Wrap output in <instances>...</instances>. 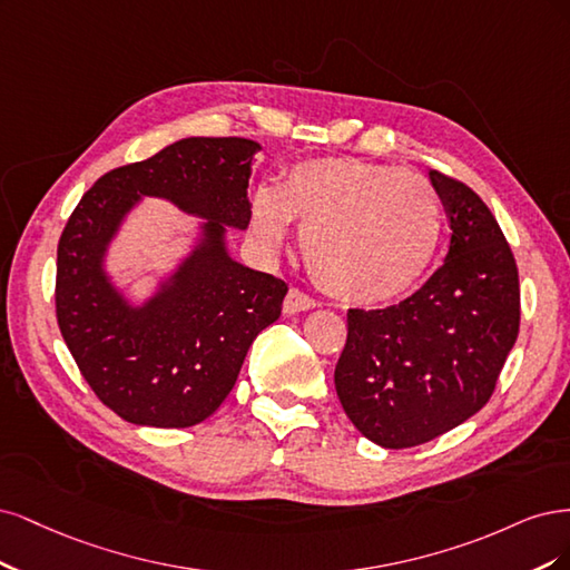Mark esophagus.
Wrapping results in <instances>:
<instances>
[{"label":"esophagus","instance_id":"1","mask_svg":"<svg viewBox=\"0 0 570 570\" xmlns=\"http://www.w3.org/2000/svg\"><path fill=\"white\" fill-rule=\"evenodd\" d=\"M315 305H317L315 298L307 296V293L301 291V288H291L286 293V298H284V312H286V315H296V312L309 309V307H315Z\"/></svg>","mask_w":570,"mask_h":570}]
</instances>
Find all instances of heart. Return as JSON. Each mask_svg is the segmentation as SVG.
<instances>
[{
  "instance_id": "heart-1",
  "label": "heart",
  "mask_w": 570,
  "mask_h": 570,
  "mask_svg": "<svg viewBox=\"0 0 570 570\" xmlns=\"http://www.w3.org/2000/svg\"><path fill=\"white\" fill-rule=\"evenodd\" d=\"M315 282L353 305L389 303L416 286L435 261L443 206L424 175L357 158L293 165L279 191L253 200L255 242L277 250L288 225Z\"/></svg>"
}]
</instances>
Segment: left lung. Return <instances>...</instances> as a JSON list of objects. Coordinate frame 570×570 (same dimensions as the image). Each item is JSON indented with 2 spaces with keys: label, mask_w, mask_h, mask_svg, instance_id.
I'll return each mask as SVG.
<instances>
[{
  "label": "left lung",
  "mask_w": 570,
  "mask_h": 570,
  "mask_svg": "<svg viewBox=\"0 0 570 570\" xmlns=\"http://www.w3.org/2000/svg\"><path fill=\"white\" fill-rule=\"evenodd\" d=\"M452 229L445 263L410 298L347 309L336 393L372 443L402 450L490 400L521 324L519 269L498 219L464 181L431 170Z\"/></svg>",
  "instance_id": "8db88e82"
}]
</instances>
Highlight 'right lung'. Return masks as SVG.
I'll use <instances>...</instances> for the list:
<instances>
[{
    "label": "right lung",
    "instance_id": "right-lung-1",
    "mask_svg": "<svg viewBox=\"0 0 570 570\" xmlns=\"http://www.w3.org/2000/svg\"><path fill=\"white\" fill-rule=\"evenodd\" d=\"M258 141L189 137L120 165L87 189L57 250V322L89 389L130 424L187 429L234 389L250 343L282 315L286 282L234 263L225 227L250 223ZM139 195L170 197L209 219L170 287L135 311L107 284L100 255Z\"/></svg>",
    "mask_w": 570,
    "mask_h": 570
}]
</instances>
